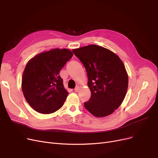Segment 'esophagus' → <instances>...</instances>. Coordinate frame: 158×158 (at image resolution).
Wrapping results in <instances>:
<instances>
[{"mask_svg":"<svg viewBox=\"0 0 158 158\" xmlns=\"http://www.w3.org/2000/svg\"><path fill=\"white\" fill-rule=\"evenodd\" d=\"M79 89H80V87L78 86V85H77V86H76V88H74V91L76 92H78V91H79Z\"/></svg>","mask_w":158,"mask_h":158,"instance_id":"obj_1","label":"esophagus"}]
</instances>
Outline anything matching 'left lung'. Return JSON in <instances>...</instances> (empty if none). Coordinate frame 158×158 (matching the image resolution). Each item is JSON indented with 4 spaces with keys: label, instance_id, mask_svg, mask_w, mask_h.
<instances>
[{
    "label": "left lung",
    "instance_id": "8db88e82",
    "mask_svg": "<svg viewBox=\"0 0 158 158\" xmlns=\"http://www.w3.org/2000/svg\"><path fill=\"white\" fill-rule=\"evenodd\" d=\"M84 66L91 91L84 107L93 115L103 117L114 112L125 98L128 78L121 59L113 52L96 45L73 49Z\"/></svg>",
    "mask_w": 158,
    "mask_h": 158
}]
</instances>
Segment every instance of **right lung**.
I'll return each mask as SVG.
<instances>
[{
  "label": "right lung",
  "instance_id": "right-lung-1",
  "mask_svg": "<svg viewBox=\"0 0 158 158\" xmlns=\"http://www.w3.org/2000/svg\"><path fill=\"white\" fill-rule=\"evenodd\" d=\"M73 56L67 49H55L38 54L27 63L22 89L30 106L38 113H52L63 106L69 92L59 73Z\"/></svg>",
  "mask_w": 158,
  "mask_h": 158
}]
</instances>
